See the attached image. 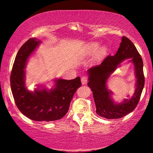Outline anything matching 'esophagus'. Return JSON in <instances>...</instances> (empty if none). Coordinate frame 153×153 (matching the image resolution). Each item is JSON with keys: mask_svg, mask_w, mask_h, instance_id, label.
<instances>
[{"mask_svg": "<svg viewBox=\"0 0 153 153\" xmlns=\"http://www.w3.org/2000/svg\"><path fill=\"white\" fill-rule=\"evenodd\" d=\"M87 76H82V79H81V80H82V83L83 84V85H84V84H85L87 82Z\"/></svg>", "mask_w": 153, "mask_h": 153, "instance_id": "obj_1", "label": "esophagus"}]
</instances>
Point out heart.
<instances>
[{"label":"heart","mask_w":153,"mask_h":153,"mask_svg":"<svg viewBox=\"0 0 153 153\" xmlns=\"http://www.w3.org/2000/svg\"><path fill=\"white\" fill-rule=\"evenodd\" d=\"M98 47H99V44L97 43H93L92 44H91V45H90L91 51L94 52V51L97 50V48H98ZM106 53V47H102L101 48H100L99 51H98V53H97V56L98 58H102V56H105Z\"/></svg>","instance_id":"b5f03b06"}]
</instances>
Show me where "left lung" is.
<instances>
[{
  "label": "left lung",
  "mask_w": 153,
  "mask_h": 153,
  "mask_svg": "<svg viewBox=\"0 0 153 153\" xmlns=\"http://www.w3.org/2000/svg\"><path fill=\"white\" fill-rule=\"evenodd\" d=\"M128 58H130V61L134 64L137 79L136 89L131 99L116 103L111 99V92L107 88L106 82L118 65ZM87 73L89 75L87 85L93 91L96 112L99 116L106 119H118L131 112L137 106L145 84L143 63L137 48L128 37H122L120 46L115 55H108L101 64L89 68Z\"/></svg>",
  "instance_id": "1"
}]
</instances>
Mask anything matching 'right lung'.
<instances>
[{
	"label": "right lung",
	"instance_id": "add662e5",
	"mask_svg": "<svg viewBox=\"0 0 153 153\" xmlns=\"http://www.w3.org/2000/svg\"><path fill=\"white\" fill-rule=\"evenodd\" d=\"M41 41L31 38L18 51L10 75V86L16 106L23 114L37 122L60 120L66 114L71 100L82 85L79 77L71 80L55 79L53 88L28 90L25 85L27 61Z\"/></svg>",
	"mask_w": 153,
	"mask_h": 153
}]
</instances>
